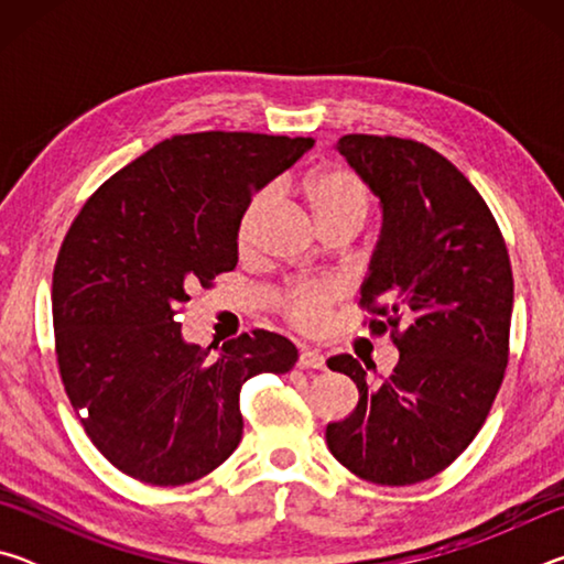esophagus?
<instances>
[{
	"instance_id": "obj_1",
	"label": "esophagus",
	"mask_w": 564,
	"mask_h": 564,
	"mask_svg": "<svg viewBox=\"0 0 564 564\" xmlns=\"http://www.w3.org/2000/svg\"><path fill=\"white\" fill-rule=\"evenodd\" d=\"M299 368H303V370H323V368H326V358H323V352H318V350L303 348L301 356H299Z\"/></svg>"
}]
</instances>
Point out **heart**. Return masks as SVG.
<instances>
[{
	"instance_id": "1",
	"label": "heart",
	"mask_w": 564,
	"mask_h": 564,
	"mask_svg": "<svg viewBox=\"0 0 564 564\" xmlns=\"http://www.w3.org/2000/svg\"><path fill=\"white\" fill-rule=\"evenodd\" d=\"M301 196L316 216L318 226L352 221L362 224L368 214V188L362 178L346 166H321L301 181ZM271 204V191H261L248 202L238 221V248L248 251L253 246L256 228L265 208ZM340 285L336 283H303L285 291L279 299L283 316L299 328H316L328 316V311L340 301Z\"/></svg>"
}]
</instances>
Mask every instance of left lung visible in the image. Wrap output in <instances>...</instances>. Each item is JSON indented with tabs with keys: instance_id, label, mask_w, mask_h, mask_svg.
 Listing matches in <instances>:
<instances>
[{
	"instance_id": "1",
	"label": "left lung",
	"mask_w": 564,
	"mask_h": 564,
	"mask_svg": "<svg viewBox=\"0 0 564 564\" xmlns=\"http://www.w3.org/2000/svg\"><path fill=\"white\" fill-rule=\"evenodd\" d=\"M336 149L383 208L360 305L400 358L380 380L348 352L328 358L358 405L326 443L352 475L398 488L445 470L490 413L508 368L510 256L482 196L431 147L348 133Z\"/></svg>"
}]
</instances>
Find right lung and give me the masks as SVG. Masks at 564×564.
<instances>
[{"label":"right lung","instance_id":"add662e5","mask_svg":"<svg viewBox=\"0 0 564 564\" xmlns=\"http://www.w3.org/2000/svg\"><path fill=\"white\" fill-rule=\"evenodd\" d=\"M313 144L181 133L104 181L74 218L52 281L56 362L91 443L133 480L169 488L216 470L241 443V386L299 360L269 330L221 350L186 343L178 311L236 269L251 196Z\"/></svg>","mask_w":564,"mask_h":564}]
</instances>
